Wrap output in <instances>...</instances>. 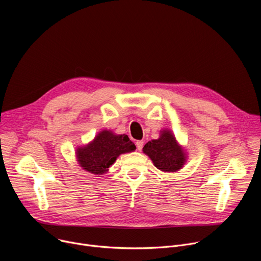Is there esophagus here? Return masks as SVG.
Segmentation results:
<instances>
[{"label":"esophagus","mask_w":261,"mask_h":261,"mask_svg":"<svg viewBox=\"0 0 261 261\" xmlns=\"http://www.w3.org/2000/svg\"><path fill=\"white\" fill-rule=\"evenodd\" d=\"M136 147H137L138 151H141L142 147H143V141H142V140L136 141Z\"/></svg>","instance_id":"obj_1"}]
</instances>
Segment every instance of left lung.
Instances as JSON below:
<instances>
[{
  "mask_svg": "<svg viewBox=\"0 0 261 261\" xmlns=\"http://www.w3.org/2000/svg\"><path fill=\"white\" fill-rule=\"evenodd\" d=\"M143 153L163 172H176L187 162L188 155L169 129L160 130V136L145 143Z\"/></svg>",
  "mask_w": 261,
  "mask_h": 261,
  "instance_id": "1",
  "label": "left lung"
}]
</instances>
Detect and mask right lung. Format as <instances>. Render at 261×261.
Segmentation results:
<instances>
[{
	"label": "right lung",
	"instance_id": "1",
	"mask_svg": "<svg viewBox=\"0 0 261 261\" xmlns=\"http://www.w3.org/2000/svg\"><path fill=\"white\" fill-rule=\"evenodd\" d=\"M135 150V144L126 134H116L111 130H102L93 140L76 147L75 157L84 170L101 175L109 170V167L120 155Z\"/></svg>",
	"mask_w": 261,
	"mask_h": 261
}]
</instances>
